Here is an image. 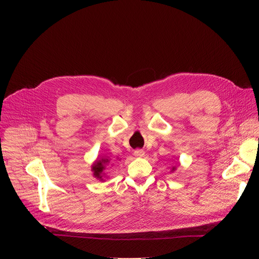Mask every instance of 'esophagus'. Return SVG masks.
<instances>
[{"instance_id":"obj_1","label":"esophagus","mask_w":259,"mask_h":259,"mask_svg":"<svg viewBox=\"0 0 259 259\" xmlns=\"http://www.w3.org/2000/svg\"><path fill=\"white\" fill-rule=\"evenodd\" d=\"M134 155L138 156V158H142V156L145 155V151L143 150V149H137V150L134 151Z\"/></svg>"}]
</instances>
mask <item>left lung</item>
Wrapping results in <instances>:
<instances>
[{"label":"left lung","mask_w":259,"mask_h":259,"mask_svg":"<svg viewBox=\"0 0 259 259\" xmlns=\"http://www.w3.org/2000/svg\"><path fill=\"white\" fill-rule=\"evenodd\" d=\"M171 170H175V167H173V169H171Z\"/></svg>","instance_id":"left-lung-1"}]
</instances>
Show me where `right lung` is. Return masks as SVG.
<instances>
[{"mask_svg": "<svg viewBox=\"0 0 259 259\" xmlns=\"http://www.w3.org/2000/svg\"><path fill=\"white\" fill-rule=\"evenodd\" d=\"M109 163V160L106 158H103L100 160H97L95 163L92 165V170H93V175L95 176L99 180H104V169L106 167L107 164Z\"/></svg>", "mask_w": 259, "mask_h": 259, "instance_id": "obj_1", "label": "right lung"}]
</instances>
